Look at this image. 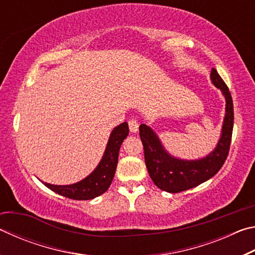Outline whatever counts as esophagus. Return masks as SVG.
Masks as SVG:
<instances>
[{
	"mask_svg": "<svg viewBox=\"0 0 255 255\" xmlns=\"http://www.w3.org/2000/svg\"><path fill=\"white\" fill-rule=\"evenodd\" d=\"M128 126H129V130L131 132H137L138 131V123L136 119H129L128 120Z\"/></svg>",
	"mask_w": 255,
	"mask_h": 255,
	"instance_id": "1",
	"label": "esophagus"
}]
</instances>
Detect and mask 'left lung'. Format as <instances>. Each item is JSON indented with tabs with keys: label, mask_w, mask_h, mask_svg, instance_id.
Here are the masks:
<instances>
[{
	"label": "left lung",
	"mask_w": 255,
	"mask_h": 255,
	"mask_svg": "<svg viewBox=\"0 0 255 255\" xmlns=\"http://www.w3.org/2000/svg\"><path fill=\"white\" fill-rule=\"evenodd\" d=\"M210 79L225 97L226 111L217 146L206 157L188 161L172 156L163 147L158 136L152 128L146 124L139 126V136L144 146L148 174L154 184L163 191L176 193L195 188L213 178L226 161L234 125V108L230 90L215 68L211 70Z\"/></svg>",
	"instance_id": "8db88e82"
}]
</instances>
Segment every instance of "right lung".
<instances>
[{
    "label": "right lung",
    "instance_id": "right-lung-1",
    "mask_svg": "<svg viewBox=\"0 0 255 255\" xmlns=\"http://www.w3.org/2000/svg\"><path fill=\"white\" fill-rule=\"evenodd\" d=\"M128 133L129 128L127 123L120 124L111 131L100 163L98 164L96 170L91 174L81 180L80 182L68 185L42 183L58 195L74 200H90L101 196L109 189L112 180H114L115 172L117 169L120 146L125 138L128 136Z\"/></svg>",
    "mask_w": 255,
    "mask_h": 255
}]
</instances>
